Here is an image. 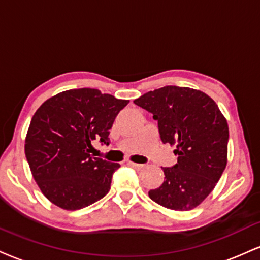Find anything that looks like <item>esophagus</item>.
Listing matches in <instances>:
<instances>
[{"label":"esophagus","mask_w":260,"mask_h":260,"mask_svg":"<svg viewBox=\"0 0 260 260\" xmlns=\"http://www.w3.org/2000/svg\"><path fill=\"white\" fill-rule=\"evenodd\" d=\"M128 166H131V167L136 168V170H143L144 167H145V165H140V164H136V162H132V161H128L127 162Z\"/></svg>","instance_id":"34e87169"}]
</instances>
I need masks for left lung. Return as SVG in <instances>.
<instances>
[{
	"label": "left lung",
	"instance_id": "left-lung-1",
	"mask_svg": "<svg viewBox=\"0 0 260 260\" xmlns=\"http://www.w3.org/2000/svg\"><path fill=\"white\" fill-rule=\"evenodd\" d=\"M134 104L154 115L162 143L176 145L178 162L164 167L165 181L152 201L174 211L198 207L220 179L228 162L229 127L218 105L201 90L166 86Z\"/></svg>",
	"mask_w": 260,
	"mask_h": 260
}]
</instances>
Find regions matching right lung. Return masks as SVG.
<instances>
[{"instance_id":"obj_1","label":"right lung","mask_w":260,"mask_h":260,"mask_svg":"<svg viewBox=\"0 0 260 260\" xmlns=\"http://www.w3.org/2000/svg\"><path fill=\"white\" fill-rule=\"evenodd\" d=\"M129 100L99 89H69L37 109L25 139V156L43 195L55 206L76 211L109 192L118 164L93 157L92 142L109 145V131Z\"/></svg>"}]
</instances>
